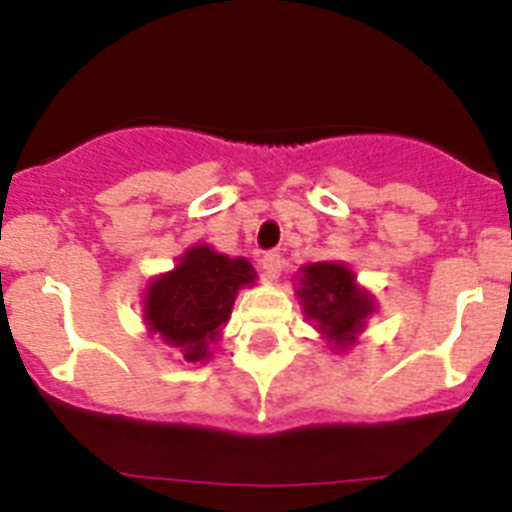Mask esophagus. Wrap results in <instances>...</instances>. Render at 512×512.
<instances>
[{
    "mask_svg": "<svg viewBox=\"0 0 512 512\" xmlns=\"http://www.w3.org/2000/svg\"><path fill=\"white\" fill-rule=\"evenodd\" d=\"M261 269H264V277L269 279V282H277L279 274H282L284 269V261L279 253H266L264 259H261Z\"/></svg>",
    "mask_w": 512,
    "mask_h": 512,
    "instance_id": "obj_1",
    "label": "esophagus"
}]
</instances>
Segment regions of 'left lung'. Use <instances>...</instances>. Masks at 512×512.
<instances>
[{"instance_id": "left-lung-1", "label": "left lung", "mask_w": 512, "mask_h": 512, "mask_svg": "<svg viewBox=\"0 0 512 512\" xmlns=\"http://www.w3.org/2000/svg\"><path fill=\"white\" fill-rule=\"evenodd\" d=\"M295 295L307 323L336 354L356 346L366 320L377 312L374 295L356 282V274L343 261L302 266L297 271Z\"/></svg>"}]
</instances>
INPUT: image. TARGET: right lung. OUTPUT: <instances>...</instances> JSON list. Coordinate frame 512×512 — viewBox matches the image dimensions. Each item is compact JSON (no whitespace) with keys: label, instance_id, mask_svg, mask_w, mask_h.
Instances as JSON below:
<instances>
[{"label":"right lung","instance_id":"obj_1","mask_svg":"<svg viewBox=\"0 0 512 512\" xmlns=\"http://www.w3.org/2000/svg\"><path fill=\"white\" fill-rule=\"evenodd\" d=\"M253 282L256 269L243 256L230 259L207 243L189 246L174 269L148 279L143 295L148 336L176 348L187 364H205L228 325L238 289Z\"/></svg>","mask_w":512,"mask_h":512}]
</instances>
